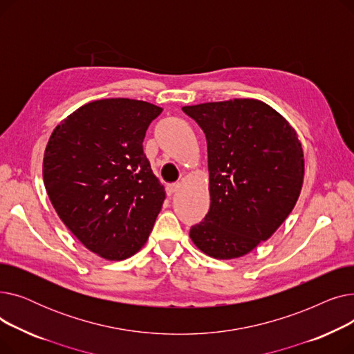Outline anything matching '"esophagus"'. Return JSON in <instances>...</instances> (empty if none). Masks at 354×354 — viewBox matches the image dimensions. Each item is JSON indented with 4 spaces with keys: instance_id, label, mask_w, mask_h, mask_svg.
I'll use <instances>...</instances> for the list:
<instances>
[{
    "instance_id": "obj_1",
    "label": "esophagus",
    "mask_w": 354,
    "mask_h": 354,
    "mask_svg": "<svg viewBox=\"0 0 354 354\" xmlns=\"http://www.w3.org/2000/svg\"><path fill=\"white\" fill-rule=\"evenodd\" d=\"M179 188H180L179 183H169V185H167V187H166V194L171 196V195L176 194V192L179 191Z\"/></svg>"
}]
</instances>
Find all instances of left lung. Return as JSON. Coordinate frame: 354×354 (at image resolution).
I'll use <instances>...</instances> for the list:
<instances>
[{"label": "left lung", "instance_id": "obj_1", "mask_svg": "<svg viewBox=\"0 0 354 354\" xmlns=\"http://www.w3.org/2000/svg\"><path fill=\"white\" fill-rule=\"evenodd\" d=\"M182 110L201 126L208 145L211 208L191 227V239L209 257H243L277 231L299 199L301 143L287 120L259 100Z\"/></svg>", "mask_w": 354, "mask_h": 354}]
</instances>
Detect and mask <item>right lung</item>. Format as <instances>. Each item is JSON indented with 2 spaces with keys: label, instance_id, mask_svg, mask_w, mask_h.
<instances>
[{
  "label": "right lung",
  "instance_id": "obj_1",
  "mask_svg": "<svg viewBox=\"0 0 354 354\" xmlns=\"http://www.w3.org/2000/svg\"><path fill=\"white\" fill-rule=\"evenodd\" d=\"M160 113L142 100H96L73 111L47 143L43 178L55 212L106 259L136 254L162 208L165 188L143 152Z\"/></svg>",
  "mask_w": 354,
  "mask_h": 354
}]
</instances>
